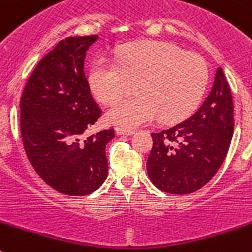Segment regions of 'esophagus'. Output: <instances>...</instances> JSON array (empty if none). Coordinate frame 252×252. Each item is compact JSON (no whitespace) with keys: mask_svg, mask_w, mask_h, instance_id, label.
<instances>
[{"mask_svg":"<svg viewBox=\"0 0 252 252\" xmlns=\"http://www.w3.org/2000/svg\"><path fill=\"white\" fill-rule=\"evenodd\" d=\"M115 132L118 136H130V134L134 133V130L128 129V128H120V126H116Z\"/></svg>","mask_w":252,"mask_h":252,"instance_id":"34e87169","label":"esophagus"}]
</instances>
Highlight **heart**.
<instances>
[{"label": "heart", "instance_id": "heart-1", "mask_svg": "<svg viewBox=\"0 0 252 252\" xmlns=\"http://www.w3.org/2000/svg\"><path fill=\"white\" fill-rule=\"evenodd\" d=\"M136 81L139 96L113 103L105 113L107 122L134 128L156 116L161 122L185 119L201 102L209 66L194 52L150 41L120 51L116 65L98 59L88 77L92 94L101 102H113Z\"/></svg>", "mask_w": 252, "mask_h": 252}]
</instances>
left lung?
<instances>
[{"label": "left lung", "instance_id": "left-lung-1", "mask_svg": "<svg viewBox=\"0 0 252 252\" xmlns=\"http://www.w3.org/2000/svg\"><path fill=\"white\" fill-rule=\"evenodd\" d=\"M233 100L221 67L201 107L177 126L152 133L147 158L151 182L166 193H192L223 164L233 136Z\"/></svg>", "mask_w": 252, "mask_h": 252}]
</instances>
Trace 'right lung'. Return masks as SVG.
Here are the masks:
<instances>
[{"label": "right lung", "mask_w": 252, "mask_h": 252, "mask_svg": "<svg viewBox=\"0 0 252 252\" xmlns=\"http://www.w3.org/2000/svg\"><path fill=\"white\" fill-rule=\"evenodd\" d=\"M97 35L67 37L38 63L20 98V130L32 166L50 187L86 196L107 177L103 129L84 137L101 116L84 74L86 52Z\"/></svg>", "instance_id": "add662e5"}]
</instances>
